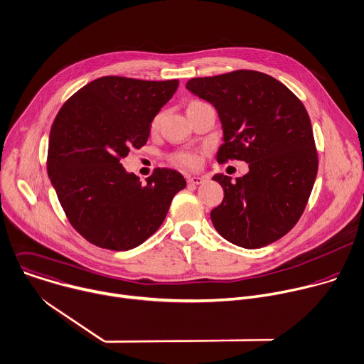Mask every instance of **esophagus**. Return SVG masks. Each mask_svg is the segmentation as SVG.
Here are the masks:
<instances>
[{"label": "esophagus", "mask_w": 364, "mask_h": 364, "mask_svg": "<svg viewBox=\"0 0 364 364\" xmlns=\"http://www.w3.org/2000/svg\"><path fill=\"white\" fill-rule=\"evenodd\" d=\"M186 179H188V183H192V185H199L205 181L203 176H195V175H189Z\"/></svg>", "instance_id": "1"}]
</instances>
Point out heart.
I'll return each instance as SVG.
<instances>
[{
	"mask_svg": "<svg viewBox=\"0 0 364 364\" xmlns=\"http://www.w3.org/2000/svg\"><path fill=\"white\" fill-rule=\"evenodd\" d=\"M196 103H199V102H192L189 106H193V105H196ZM162 117H164V114H162V113H158V114L152 119V122H151V130H152V132H156V130H158V127H159V124H161V122H162ZM172 159H173L175 164L182 165V166H186V168H196V166L199 165V158H198V155L193 154V152H181V154L173 155Z\"/></svg>",
	"mask_w": 364,
	"mask_h": 364,
	"instance_id": "obj_1",
	"label": "heart"
}]
</instances>
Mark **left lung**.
<instances>
[{
    "instance_id": "8db88e82",
    "label": "left lung",
    "mask_w": 364,
    "mask_h": 364,
    "mask_svg": "<svg viewBox=\"0 0 364 364\" xmlns=\"http://www.w3.org/2000/svg\"><path fill=\"white\" fill-rule=\"evenodd\" d=\"M220 116L224 143L218 164L244 161L250 172L232 181L216 173L224 199L210 210L215 230L248 250L265 247L291 230L303 215L318 169L309 113L277 79L237 70L186 83Z\"/></svg>"
}]
</instances>
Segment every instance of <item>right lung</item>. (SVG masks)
Returning a JSON list of instances; mask_svg holds the SVG:
<instances>
[{
    "label": "right lung",
    "mask_w": 364,
    "mask_h": 364,
    "mask_svg": "<svg viewBox=\"0 0 364 364\" xmlns=\"http://www.w3.org/2000/svg\"><path fill=\"white\" fill-rule=\"evenodd\" d=\"M178 85L106 76L58 110L50 130L48 178L67 220L93 245L112 251L140 245L186 186L178 171L158 168L141 183L120 164L130 149L146 144L152 119Z\"/></svg>",
    "instance_id": "1"
}]
</instances>
